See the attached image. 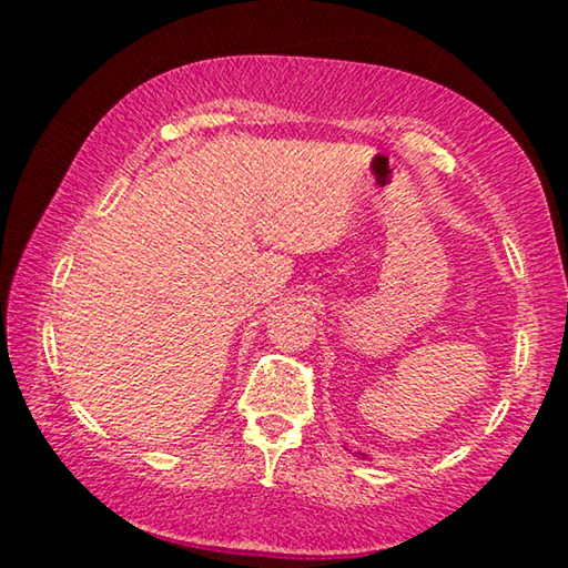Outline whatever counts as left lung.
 Instances as JSON below:
<instances>
[{
	"instance_id": "left-lung-1",
	"label": "left lung",
	"mask_w": 568,
	"mask_h": 568,
	"mask_svg": "<svg viewBox=\"0 0 568 568\" xmlns=\"http://www.w3.org/2000/svg\"><path fill=\"white\" fill-rule=\"evenodd\" d=\"M361 456H363V454H361Z\"/></svg>"
}]
</instances>
